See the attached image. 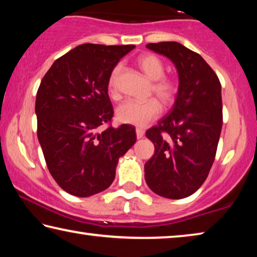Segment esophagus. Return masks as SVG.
<instances>
[{
	"mask_svg": "<svg viewBox=\"0 0 257 257\" xmlns=\"http://www.w3.org/2000/svg\"><path fill=\"white\" fill-rule=\"evenodd\" d=\"M144 134H145L144 129H142V128H136V136H137V138H138V139H139V138H142L143 136H144Z\"/></svg>",
	"mask_w": 257,
	"mask_h": 257,
	"instance_id": "1",
	"label": "esophagus"
}]
</instances>
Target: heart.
I'll list each match as a JSON object with an SVG mask.
<instances>
[{"instance_id": "obj_1", "label": "heart", "mask_w": 257, "mask_h": 257, "mask_svg": "<svg viewBox=\"0 0 257 257\" xmlns=\"http://www.w3.org/2000/svg\"><path fill=\"white\" fill-rule=\"evenodd\" d=\"M137 64L145 73L152 84L151 92L153 93L164 106H169L175 102L178 93V82L172 78L164 77V64L159 56L151 53L139 55ZM122 72V66L116 64L108 78V92L111 96L118 97V79ZM161 113V105L155 98L147 101H125L116 108L115 118L119 122L128 123L137 127H145L151 121L158 118Z\"/></svg>"}]
</instances>
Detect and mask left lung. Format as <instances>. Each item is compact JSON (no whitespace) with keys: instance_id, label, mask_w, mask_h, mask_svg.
Listing matches in <instances>:
<instances>
[{"instance_id":"1","label":"left lung","mask_w":257,"mask_h":257,"mask_svg":"<svg viewBox=\"0 0 257 257\" xmlns=\"http://www.w3.org/2000/svg\"><path fill=\"white\" fill-rule=\"evenodd\" d=\"M146 47L172 61L179 87L171 112L146 132L155 153L145 163V180L160 196L185 198L203 185L214 162L222 129L221 84L205 60L180 43Z\"/></svg>"}]
</instances>
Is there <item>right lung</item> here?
Returning <instances> with one entry per match:
<instances>
[{
	"label": "right lung",
	"instance_id": "1",
	"mask_svg": "<svg viewBox=\"0 0 257 257\" xmlns=\"http://www.w3.org/2000/svg\"><path fill=\"white\" fill-rule=\"evenodd\" d=\"M135 45L81 44L52 64L37 90V137L49 171L78 197L105 190L121 156L136 143L133 125H112L108 78Z\"/></svg>",
	"mask_w": 257,
	"mask_h": 257
}]
</instances>
